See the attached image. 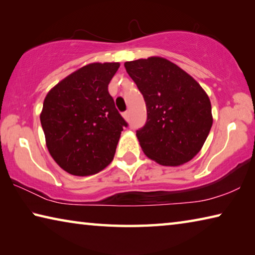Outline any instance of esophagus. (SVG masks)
I'll return each mask as SVG.
<instances>
[{
	"instance_id": "1",
	"label": "esophagus",
	"mask_w": 255,
	"mask_h": 255,
	"mask_svg": "<svg viewBox=\"0 0 255 255\" xmlns=\"http://www.w3.org/2000/svg\"><path fill=\"white\" fill-rule=\"evenodd\" d=\"M123 116H124V118L127 120V119L129 118V111H126V112H124V114H123Z\"/></svg>"
}]
</instances>
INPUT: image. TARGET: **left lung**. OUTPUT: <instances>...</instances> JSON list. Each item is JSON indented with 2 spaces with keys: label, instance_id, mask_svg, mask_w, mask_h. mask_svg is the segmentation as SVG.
Instances as JSON below:
<instances>
[{
  "label": "left lung",
  "instance_id": "1",
  "mask_svg": "<svg viewBox=\"0 0 255 255\" xmlns=\"http://www.w3.org/2000/svg\"><path fill=\"white\" fill-rule=\"evenodd\" d=\"M125 67L147 109V120L136 131L146 156L166 166L189 162L199 153L213 125L207 93L165 58L137 59Z\"/></svg>",
  "mask_w": 255,
  "mask_h": 255
}]
</instances>
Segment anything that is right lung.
I'll list each match as a JSON object with an SVG mask.
<instances>
[{
    "label": "right lung",
    "instance_id": "add662e5",
    "mask_svg": "<svg viewBox=\"0 0 255 255\" xmlns=\"http://www.w3.org/2000/svg\"><path fill=\"white\" fill-rule=\"evenodd\" d=\"M119 63H93L60 81L45 98L40 115L46 144L56 163L73 175H91L114 159L127 127L108 85Z\"/></svg>",
    "mask_w": 255,
    "mask_h": 255
}]
</instances>
